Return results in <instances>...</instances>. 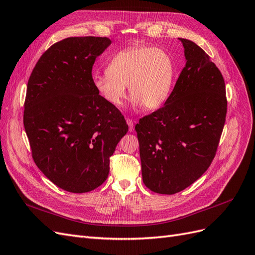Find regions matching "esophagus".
<instances>
[{"label": "esophagus", "instance_id": "34e87169", "mask_svg": "<svg viewBox=\"0 0 255 255\" xmlns=\"http://www.w3.org/2000/svg\"><path fill=\"white\" fill-rule=\"evenodd\" d=\"M126 122H127V124H128V126H129V131H133V129H134V125H133V121H132L131 119H127V120H126Z\"/></svg>", "mask_w": 255, "mask_h": 255}]
</instances>
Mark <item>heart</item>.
<instances>
[{
	"instance_id": "heart-1",
	"label": "heart",
	"mask_w": 255,
	"mask_h": 255,
	"mask_svg": "<svg viewBox=\"0 0 255 255\" xmlns=\"http://www.w3.org/2000/svg\"><path fill=\"white\" fill-rule=\"evenodd\" d=\"M174 77V66L164 50L135 46L121 50L110 60L107 72L93 76L99 95L114 107L130 95L135 106L156 109L168 98Z\"/></svg>"
}]
</instances>
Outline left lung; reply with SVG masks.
<instances>
[{"mask_svg": "<svg viewBox=\"0 0 255 255\" xmlns=\"http://www.w3.org/2000/svg\"><path fill=\"white\" fill-rule=\"evenodd\" d=\"M186 65L164 106L135 125L143 183L174 194L209 168L219 145L228 101L220 70L191 40L179 38Z\"/></svg>", "mask_w": 255, "mask_h": 255, "instance_id": "left-lung-1", "label": "left lung"}]
</instances>
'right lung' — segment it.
Returning <instances> with one entry per match:
<instances>
[{
    "instance_id": "obj_1",
    "label": "right lung",
    "mask_w": 255,
    "mask_h": 255,
    "mask_svg": "<svg viewBox=\"0 0 255 255\" xmlns=\"http://www.w3.org/2000/svg\"><path fill=\"white\" fill-rule=\"evenodd\" d=\"M110 45L94 36L55 42L27 82L23 124L33 160L68 192H90L104 184L110 157L128 131L124 115L93 84V65Z\"/></svg>"
}]
</instances>
